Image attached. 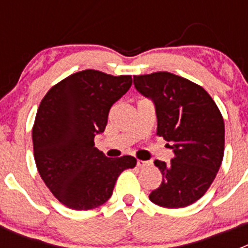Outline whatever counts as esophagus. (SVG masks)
<instances>
[{"mask_svg":"<svg viewBox=\"0 0 248 248\" xmlns=\"http://www.w3.org/2000/svg\"><path fill=\"white\" fill-rule=\"evenodd\" d=\"M149 161H145V160H138L137 166L138 168H145V166H149Z\"/></svg>","mask_w":248,"mask_h":248,"instance_id":"esophagus-1","label":"esophagus"}]
</instances>
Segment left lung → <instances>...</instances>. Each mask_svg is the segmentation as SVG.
<instances>
[{
    "instance_id": "obj_1",
    "label": "left lung",
    "mask_w": 248,
    "mask_h": 248,
    "mask_svg": "<svg viewBox=\"0 0 248 248\" xmlns=\"http://www.w3.org/2000/svg\"><path fill=\"white\" fill-rule=\"evenodd\" d=\"M134 85L154 103L156 134L174 153L170 164L154 161L163 181L149 199L168 209L186 207L205 195L222 163V115L202 87L169 72L134 76Z\"/></svg>"
}]
</instances>
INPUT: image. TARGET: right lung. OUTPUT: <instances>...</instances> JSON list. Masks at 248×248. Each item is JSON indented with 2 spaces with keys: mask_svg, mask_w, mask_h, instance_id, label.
Here are the masks:
<instances>
[{
  "mask_svg": "<svg viewBox=\"0 0 248 248\" xmlns=\"http://www.w3.org/2000/svg\"><path fill=\"white\" fill-rule=\"evenodd\" d=\"M131 76L85 69L48 91L32 129L34 160L42 180L59 202L92 210L110 199L117 179L137 159L107 157L94 146L111 105L129 91Z\"/></svg>",
  "mask_w": 248,
  "mask_h": 248,
  "instance_id": "obj_1",
  "label": "right lung"
}]
</instances>
